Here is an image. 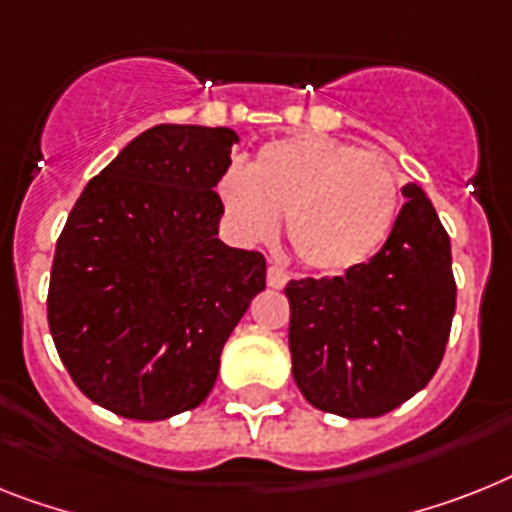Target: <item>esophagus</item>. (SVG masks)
Segmentation results:
<instances>
[{
    "label": "esophagus",
    "mask_w": 512,
    "mask_h": 512,
    "mask_svg": "<svg viewBox=\"0 0 512 512\" xmlns=\"http://www.w3.org/2000/svg\"><path fill=\"white\" fill-rule=\"evenodd\" d=\"M287 280H290V274H287L282 266L277 264L269 266V272H266V282H269V287H285Z\"/></svg>",
    "instance_id": "esophagus-1"
}]
</instances>
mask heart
Returning a JSON list of instances; mask_svg holds the SVG:
<instances>
[{"mask_svg": "<svg viewBox=\"0 0 512 512\" xmlns=\"http://www.w3.org/2000/svg\"><path fill=\"white\" fill-rule=\"evenodd\" d=\"M217 196L238 238L269 240L287 214L295 256L316 272L340 274L366 264L390 238L400 177L377 151L303 133L261 146L248 172L230 167Z\"/></svg>", "mask_w": 512, "mask_h": 512, "instance_id": "b5f03b06", "label": "heart"}]
</instances>
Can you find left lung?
I'll return each instance as SVG.
<instances>
[{"instance_id":"8db88e82","label":"left lung","mask_w":512,"mask_h":512,"mask_svg":"<svg viewBox=\"0 0 512 512\" xmlns=\"http://www.w3.org/2000/svg\"><path fill=\"white\" fill-rule=\"evenodd\" d=\"M390 238L342 277L287 282L293 379L319 411L374 418L424 390L455 314L450 238L416 183Z\"/></svg>"}]
</instances>
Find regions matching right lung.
Instances as JSON below:
<instances>
[{
    "instance_id": "obj_1",
    "label": "right lung",
    "mask_w": 512,
    "mask_h": 512,
    "mask_svg": "<svg viewBox=\"0 0 512 512\" xmlns=\"http://www.w3.org/2000/svg\"><path fill=\"white\" fill-rule=\"evenodd\" d=\"M238 133L156 125L83 188L54 251L49 332L88 400L162 421L206 400L235 324L266 287L259 251L219 235Z\"/></svg>"
}]
</instances>
